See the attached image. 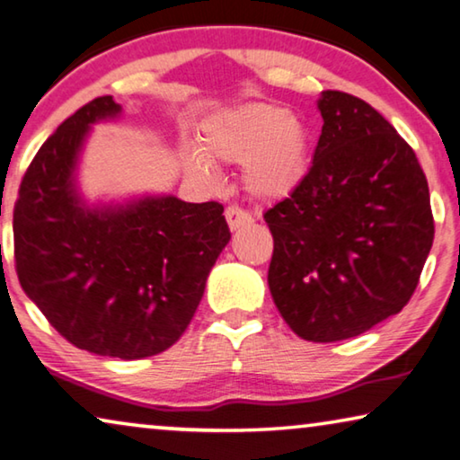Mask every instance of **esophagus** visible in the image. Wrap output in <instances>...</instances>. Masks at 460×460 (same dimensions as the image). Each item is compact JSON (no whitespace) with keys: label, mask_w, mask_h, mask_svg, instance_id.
Returning a JSON list of instances; mask_svg holds the SVG:
<instances>
[{"label":"esophagus","mask_w":460,"mask_h":460,"mask_svg":"<svg viewBox=\"0 0 460 460\" xmlns=\"http://www.w3.org/2000/svg\"><path fill=\"white\" fill-rule=\"evenodd\" d=\"M224 216H226V220H228L230 230H240V228H244V226H251L252 224V216L248 214V212H244V209L236 208V206L226 208Z\"/></svg>","instance_id":"obj_1"}]
</instances>
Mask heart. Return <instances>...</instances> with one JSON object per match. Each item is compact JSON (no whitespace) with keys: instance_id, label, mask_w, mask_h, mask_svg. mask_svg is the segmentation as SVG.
<instances>
[{"instance_id":"obj_1","label":"heart","mask_w":460,"mask_h":460,"mask_svg":"<svg viewBox=\"0 0 460 460\" xmlns=\"http://www.w3.org/2000/svg\"><path fill=\"white\" fill-rule=\"evenodd\" d=\"M201 153L185 155V169L201 181L217 179L216 163H243L246 193L261 201L289 195L310 167V130L304 119L269 103H244L203 126Z\"/></svg>"}]
</instances>
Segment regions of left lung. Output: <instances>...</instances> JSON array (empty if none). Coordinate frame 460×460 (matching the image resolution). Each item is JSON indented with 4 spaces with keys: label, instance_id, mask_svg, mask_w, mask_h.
Segmentation results:
<instances>
[{
    "label": "left lung",
    "instance_id": "obj_1",
    "mask_svg": "<svg viewBox=\"0 0 460 460\" xmlns=\"http://www.w3.org/2000/svg\"><path fill=\"white\" fill-rule=\"evenodd\" d=\"M312 167L265 212L269 289L304 341L336 342L395 315L430 254L424 171L395 128L355 95L322 92Z\"/></svg>",
    "mask_w": 460,
    "mask_h": 460
}]
</instances>
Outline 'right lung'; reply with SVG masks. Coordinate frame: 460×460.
I'll list each match as a JSON object with an SVG mask.
<instances>
[{"label":"right lung","mask_w":460,"mask_h":460,"mask_svg":"<svg viewBox=\"0 0 460 460\" xmlns=\"http://www.w3.org/2000/svg\"><path fill=\"white\" fill-rule=\"evenodd\" d=\"M119 116L114 97H95L44 142L22 179L13 248L22 289L60 336L93 355L134 360L185 332L230 230L216 201L85 198L87 140L95 124Z\"/></svg>","instance_id":"obj_1"}]
</instances>
